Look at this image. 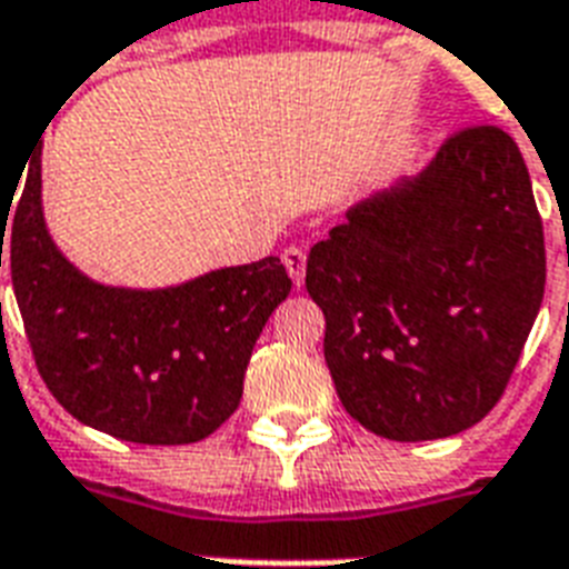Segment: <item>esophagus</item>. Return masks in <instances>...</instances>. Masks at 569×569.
Instances as JSON below:
<instances>
[{"instance_id": "obj_1", "label": "esophagus", "mask_w": 569, "mask_h": 569, "mask_svg": "<svg viewBox=\"0 0 569 569\" xmlns=\"http://www.w3.org/2000/svg\"><path fill=\"white\" fill-rule=\"evenodd\" d=\"M283 266H286V271H289V277H292V283L298 286V289H301L303 286V274H307V250L303 248H286L283 250Z\"/></svg>"}]
</instances>
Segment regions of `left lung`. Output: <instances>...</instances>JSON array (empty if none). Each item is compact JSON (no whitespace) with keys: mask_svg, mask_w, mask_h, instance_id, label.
Masks as SVG:
<instances>
[{"mask_svg":"<svg viewBox=\"0 0 569 569\" xmlns=\"http://www.w3.org/2000/svg\"><path fill=\"white\" fill-rule=\"evenodd\" d=\"M543 283L529 168L496 127L449 138L425 171L357 203L307 259L339 401L398 442L442 440L493 410Z\"/></svg>","mask_w":569,"mask_h":569,"instance_id":"8db88e82","label":"left lung"}]
</instances>
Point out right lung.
Instances as JSON below:
<instances>
[{
    "mask_svg": "<svg viewBox=\"0 0 569 569\" xmlns=\"http://www.w3.org/2000/svg\"><path fill=\"white\" fill-rule=\"evenodd\" d=\"M40 153L43 141L26 159L11 218V206L0 209V244L8 241L40 378L67 413L118 440H203L239 407L253 346L292 289L286 268L266 257L156 289L100 283L49 232Z\"/></svg>",
    "mask_w": 569,
    "mask_h": 569,
    "instance_id": "obj_1",
    "label": "right lung"
}]
</instances>
